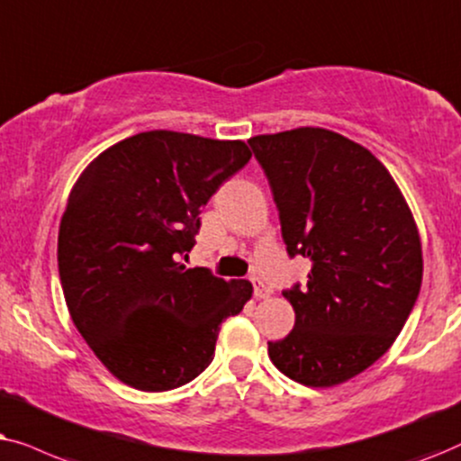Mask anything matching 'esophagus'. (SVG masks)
I'll return each instance as SVG.
<instances>
[{
	"label": "esophagus",
	"mask_w": 461,
	"mask_h": 461,
	"mask_svg": "<svg viewBox=\"0 0 461 461\" xmlns=\"http://www.w3.org/2000/svg\"><path fill=\"white\" fill-rule=\"evenodd\" d=\"M253 291H255V297L257 299H267L269 294H272V291H269V286L263 280H259V278H253Z\"/></svg>",
	"instance_id": "obj_1"
}]
</instances>
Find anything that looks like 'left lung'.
Here are the masks:
<instances>
[{
	"mask_svg": "<svg viewBox=\"0 0 461 461\" xmlns=\"http://www.w3.org/2000/svg\"><path fill=\"white\" fill-rule=\"evenodd\" d=\"M266 170L288 255L312 261L285 291L294 327L267 341L276 369L333 388L382 358L421 286V240L396 181L366 147L302 126L249 139Z\"/></svg>",
	"mask_w": 461,
	"mask_h": 461,
	"instance_id": "8db88e82",
	"label": "left lung"
}]
</instances>
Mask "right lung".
Returning a JSON list of instances; mask_svg holds the SVG:
<instances>
[{"label": "right lung", "mask_w": 461, "mask_h": 461, "mask_svg": "<svg viewBox=\"0 0 461 461\" xmlns=\"http://www.w3.org/2000/svg\"><path fill=\"white\" fill-rule=\"evenodd\" d=\"M244 140L139 132L92 159L59 227L71 321L103 366L143 392L185 385L211 365L219 327L249 280L187 269L200 211L249 162Z\"/></svg>", "instance_id": "obj_1"}]
</instances>
